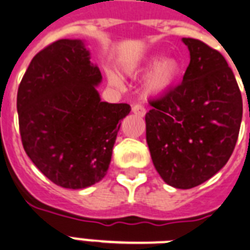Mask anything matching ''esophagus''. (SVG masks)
Segmentation results:
<instances>
[{
  "label": "esophagus",
  "mask_w": 250,
  "mask_h": 250,
  "mask_svg": "<svg viewBox=\"0 0 250 250\" xmlns=\"http://www.w3.org/2000/svg\"><path fill=\"white\" fill-rule=\"evenodd\" d=\"M132 111L135 113L136 115H139V117H144L146 113L145 107H144V105L141 104H133L132 105Z\"/></svg>",
  "instance_id": "1"
}]
</instances>
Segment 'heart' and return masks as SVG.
Masks as SVG:
<instances>
[{
	"label": "heart",
	"instance_id": "1",
	"mask_svg": "<svg viewBox=\"0 0 250 250\" xmlns=\"http://www.w3.org/2000/svg\"><path fill=\"white\" fill-rule=\"evenodd\" d=\"M151 69V72L147 74L145 79V91L149 95H159L163 93L173 86V83L177 81L180 73H181V65L176 59L168 58L159 62V58H151L150 60L140 68L132 69V73L143 72ZM109 78L114 84H119L121 79L114 73H109Z\"/></svg>",
	"mask_w": 250,
	"mask_h": 250
}]
</instances>
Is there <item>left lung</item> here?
I'll return each instance as SVG.
<instances>
[{
    "instance_id": "left-lung-1",
    "label": "left lung",
    "mask_w": 250,
    "mask_h": 250,
    "mask_svg": "<svg viewBox=\"0 0 250 250\" xmlns=\"http://www.w3.org/2000/svg\"><path fill=\"white\" fill-rule=\"evenodd\" d=\"M190 64L178 86L150 100L146 141L154 167L166 184L191 188L230 159L236 145L243 99L234 73L214 48L182 38Z\"/></svg>"
}]
</instances>
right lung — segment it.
I'll return each mask as SVG.
<instances>
[{
	"instance_id": "right-lung-1",
	"label": "right lung",
	"mask_w": 250,
	"mask_h": 250,
	"mask_svg": "<svg viewBox=\"0 0 250 250\" xmlns=\"http://www.w3.org/2000/svg\"><path fill=\"white\" fill-rule=\"evenodd\" d=\"M100 69L79 40L41 50L19 84L16 107L26 155L58 186L84 188L104 178L128 104L101 101Z\"/></svg>"
}]
</instances>
